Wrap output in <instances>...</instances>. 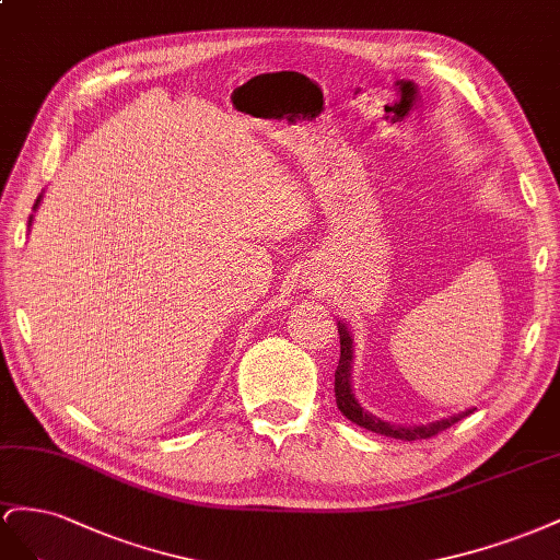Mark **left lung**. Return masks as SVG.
Masks as SVG:
<instances>
[{
    "mask_svg": "<svg viewBox=\"0 0 560 560\" xmlns=\"http://www.w3.org/2000/svg\"><path fill=\"white\" fill-rule=\"evenodd\" d=\"M338 332H340V361H338V369H335V401H338V408L342 410V415L347 420L357 422L363 429H371L375 434H385L392 439H404V441H418V439H431L441 434L448 427H453L455 422H459L465 415L474 412H459L453 415V418H445L439 422H431V424H422V427H396V424H387L373 415L365 412L361 408V404L357 401L354 392H351V338H349V330L345 324H338Z\"/></svg>",
    "mask_w": 560,
    "mask_h": 560,
    "instance_id": "1",
    "label": "left lung"
}]
</instances>
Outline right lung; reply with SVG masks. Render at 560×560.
<instances>
[{
  "label": "right lung",
  "mask_w": 560,
  "mask_h": 560,
  "mask_svg": "<svg viewBox=\"0 0 560 560\" xmlns=\"http://www.w3.org/2000/svg\"><path fill=\"white\" fill-rule=\"evenodd\" d=\"M37 203H39V199H37ZM37 203H35V209H37Z\"/></svg>",
  "instance_id": "right-lung-1"
}]
</instances>
